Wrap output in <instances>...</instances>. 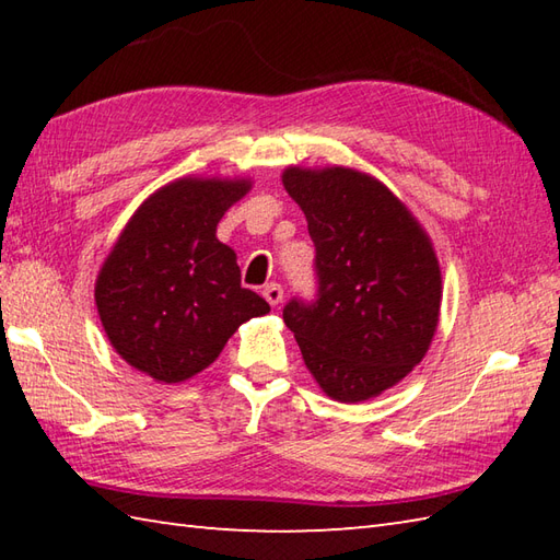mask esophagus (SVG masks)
Masks as SVG:
<instances>
[{
  "mask_svg": "<svg viewBox=\"0 0 560 560\" xmlns=\"http://www.w3.org/2000/svg\"><path fill=\"white\" fill-rule=\"evenodd\" d=\"M261 295H265L269 305H279V303H281V299H283V289H281V283H273V281H271V283H267L265 291H261Z\"/></svg>",
  "mask_w": 560,
  "mask_h": 560,
  "instance_id": "1",
  "label": "esophagus"
}]
</instances>
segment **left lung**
<instances>
[{
  "label": "left lung",
  "instance_id": "1",
  "mask_svg": "<svg viewBox=\"0 0 560 560\" xmlns=\"http://www.w3.org/2000/svg\"><path fill=\"white\" fill-rule=\"evenodd\" d=\"M281 180L307 219L317 273L315 301L291 299L283 323L331 399L377 397L433 341L443 281L431 237L365 173L291 165Z\"/></svg>",
  "mask_w": 560,
  "mask_h": 560
}]
</instances>
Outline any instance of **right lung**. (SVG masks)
Wrapping results in <instances>:
<instances>
[{
    "mask_svg": "<svg viewBox=\"0 0 560 560\" xmlns=\"http://www.w3.org/2000/svg\"><path fill=\"white\" fill-rule=\"evenodd\" d=\"M249 180L183 177L153 192L117 237L96 281L105 335L159 383H183L269 303L241 287L235 253L217 225Z\"/></svg>",
    "mask_w": 560,
    "mask_h": 560,
    "instance_id": "1",
    "label": "right lung"
}]
</instances>
